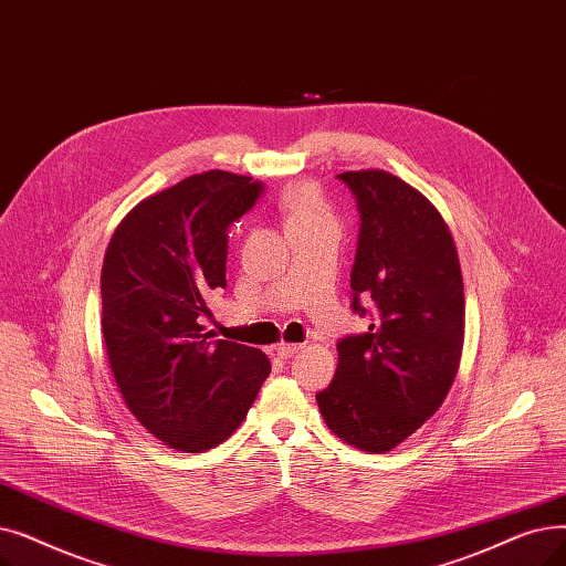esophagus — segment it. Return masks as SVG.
Segmentation results:
<instances>
[{
  "instance_id": "obj_1",
  "label": "esophagus",
  "mask_w": 566,
  "mask_h": 566,
  "mask_svg": "<svg viewBox=\"0 0 566 566\" xmlns=\"http://www.w3.org/2000/svg\"><path fill=\"white\" fill-rule=\"evenodd\" d=\"M303 349V344H289V342H280L277 347H275V354L280 356V358H291L293 354H298Z\"/></svg>"
}]
</instances>
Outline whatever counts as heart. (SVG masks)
Listing matches in <instances>:
<instances>
[{"label":"heart","instance_id":"1","mask_svg":"<svg viewBox=\"0 0 566 566\" xmlns=\"http://www.w3.org/2000/svg\"><path fill=\"white\" fill-rule=\"evenodd\" d=\"M282 210L286 214L289 227H310V224H335V217L326 206L322 191L310 182L293 185L282 196Z\"/></svg>","mask_w":566,"mask_h":566}]
</instances>
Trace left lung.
<instances>
[{"label":"left lung","instance_id":"obj_1","mask_svg":"<svg viewBox=\"0 0 566 566\" xmlns=\"http://www.w3.org/2000/svg\"><path fill=\"white\" fill-rule=\"evenodd\" d=\"M337 178L356 196L360 214L352 310L373 324L337 342V373L316 402L342 441L384 453L430 419L458 373L460 261L449 227L421 191L386 170Z\"/></svg>","mask_w":566,"mask_h":566}]
</instances>
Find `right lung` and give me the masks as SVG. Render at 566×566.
Returning a JSON list of instances; mask_svg holds the SVG:
<instances>
[{
  "instance_id": "obj_1",
  "label": "right lung",
  "mask_w": 566,
  "mask_h": 566,
  "mask_svg": "<svg viewBox=\"0 0 566 566\" xmlns=\"http://www.w3.org/2000/svg\"><path fill=\"white\" fill-rule=\"evenodd\" d=\"M263 182L208 170L140 201L113 233L102 270V331L115 384L166 447L201 453L248 416L270 375L263 352L206 333L227 289L229 229Z\"/></svg>"
}]
</instances>
